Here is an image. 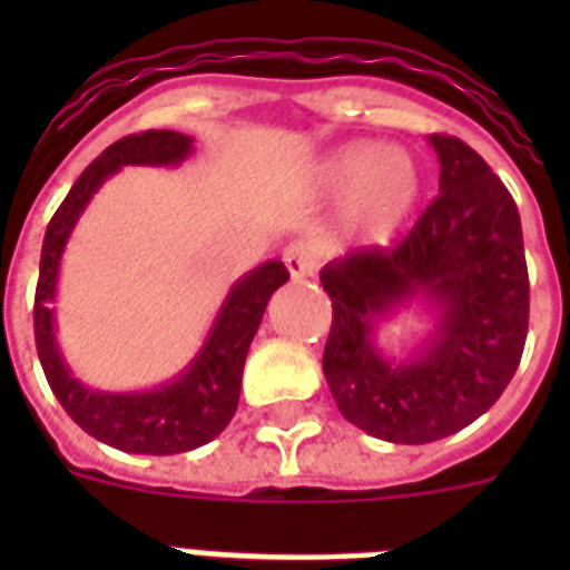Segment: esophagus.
<instances>
[{
  "label": "esophagus",
  "instance_id": "esophagus-1",
  "mask_svg": "<svg viewBox=\"0 0 570 570\" xmlns=\"http://www.w3.org/2000/svg\"><path fill=\"white\" fill-rule=\"evenodd\" d=\"M284 263L293 281H304V277H313V272H316L320 250L313 248V245H307V242H293V245L284 250Z\"/></svg>",
  "mask_w": 570,
  "mask_h": 570
}]
</instances>
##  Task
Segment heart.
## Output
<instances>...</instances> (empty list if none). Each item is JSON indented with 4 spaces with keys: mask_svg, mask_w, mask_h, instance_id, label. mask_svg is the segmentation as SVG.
<instances>
[{
    "mask_svg": "<svg viewBox=\"0 0 570 570\" xmlns=\"http://www.w3.org/2000/svg\"><path fill=\"white\" fill-rule=\"evenodd\" d=\"M322 177L346 189V222L366 242H387L414 213L423 174L402 147L355 141L334 150L322 165Z\"/></svg>",
    "mask_w": 570,
    "mask_h": 570,
    "instance_id": "obj_1",
    "label": "heart"
}]
</instances>
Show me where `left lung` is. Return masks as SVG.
<instances>
[{"label":"left lung","instance_id":"8db88e82","mask_svg":"<svg viewBox=\"0 0 570 570\" xmlns=\"http://www.w3.org/2000/svg\"><path fill=\"white\" fill-rule=\"evenodd\" d=\"M441 195L396 248H361L320 272L334 322L322 370L340 414L390 443H432L494 405L521 364L530 277L521 215L482 156L429 136ZM416 303L433 331L390 358L377 328Z\"/></svg>","mask_w":570,"mask_h":570}]
</instances>
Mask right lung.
I'll list each match as a JSON object with an SVG mask.
<instances>
[{
    "label": "right lung",
    "mask_w": 570,
    "mask_h": 570,
    "mask_svg": "<svg viewBox=\"0 0 570 570\" xmlns=\"http://www.w3.org/2000/svg\"><path fill=\"white\" fill-rule=\"evenodd\" d=\"M195 150V138L174 129H147L127 136L106 147L82 171V177L67 191L65 204L58 206L43 236L40 250V277L35 293V343L56 393L76 425L97 441L115 450L138 452V455H174L204 446L224 432L239 405L242 370L248 357L250 340L257 334L266 304L277 286L289 281V272L281 259H266L263 266L248 272L230 286V293L218 307L213 328L204 346L191 357V364L171 381L154 390L136 393H109L94 390L76 379L67 366L56 337V289L61 254L73 233L79 215L124 165H154V168H177Z\"/></svg>",
    "instance_id": "right-lung-1"
}]
</instances>
